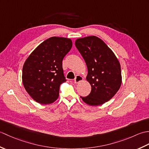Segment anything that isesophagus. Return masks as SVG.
I'll return each instance as SVG.
<instances>
[{"instance_id":"esophagus-1","label":"esophagus","mask_w":149,"mask_h":149,"mask_svg":"<svg viewBox=\"0 0 149 149\" xmlns=\"http://www.w3.org/2000/svg\"><path fill=\"white\" fill-rule=\"evenodd\" d=\"M83 80V77H81V75H77L76 77H75V78L74 79V83L75 84H77L79 83V82L82 81Z\"/></svg>"}]
</instances>
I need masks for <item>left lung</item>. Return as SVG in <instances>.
I'll use <instances>...</instances> for the list:
<instances>
[{
	"mask_svg": "<svg viewBox=\"0 0 149 149\" xmlns=\"http://www.w3.org/2000/svg\"><path fill=\"white\" fill-rule=\"evenodd\" d=\"M75 45L86 62V80L91 86L90 93L81 98L88 105H102L111 99L121 86L118 60L106 44L97 36L79 38Z\"/></svg>",
	"mask_w": 149,
	"mask_h": 149,
	"instance_id": "left-lung-1",
	"label": "left lung"
}]
</instances>
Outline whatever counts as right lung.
<instances>
[{
    "mask_svg": "<svg viewBox=\"0 0 149 149\" xmlns=\"http://www.w3.org/2000/svg\"><path fill=\"white\" fill-rule=\"evenodd\" d=\"M72 47L70 39L51 37L34 49L22 69V83L29 95L42 104L54 102L59 87L66 81L62 61Z\"/></svg>",
    "mask_w": 149,
    "mask_h": 149,
    "instance_id": "1",
    "label": "right lung"
}]
</instances>
